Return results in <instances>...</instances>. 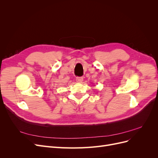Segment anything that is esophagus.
<instances>
[{"mask_svg":"<svg viewBox=\"0 0 158 158\" xmlns=\"http://www.w3.org/2000/svg\"><path fill=\"white\" fill-rule=\"evenodd\" d=\"M84 78L83 77H76V82H79V83H81L83 81Z\"/></svg>","mask_w":158,"mask_h":158,"instance_id":"obj_1","label":"esophagus"}]
</instances>
